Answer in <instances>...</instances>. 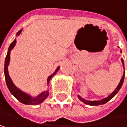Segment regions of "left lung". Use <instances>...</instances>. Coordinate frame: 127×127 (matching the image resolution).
Instances as JSON below:
<instances>
[{
	"mask_svg": "<svg viewBox=\"0 0 127 127\" xmlns=\"http://www.w3.org/2000/svg\"><path fill=\"white\" fill-rule=\"evenodd\" d=\"M121 63H122V64H123V66H124V60H123V59H121ZM124 75H125V71H124V75H123L122 78H121V81H120V82H119V84L118 87H116V89H115V90H114V91H113V92L108 97H107L104 98V99H100V100H87V99H85L82 98L81 96H79V95H78V97L79 98V99H80L81 102H84V103H85V104H87V105H103V104H105V103L108 102L110 99H111L113 97H114V96L118 93V92H119V89H121V87H122V84H123V83H124Z\"/></svg>",
	"mask_w": 127,
	"mask_h": 127,
	"instance_id": "obj_1",
	"label": "left lung"
}]
</instances>
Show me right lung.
<instances>
[{"mask_svg":"<svg viewBox=\"0 0 127 127\" xmlns=\"http://www.w3.org/2000/svg\"><path fill=\"white\" fill-rule=\"evenodd\" d=\"M22 30H20L17 33V36L19 35L21 32H22ZM17 43V40L16 39L14 40L9 46L8 47V52H7V55L6 57V60H5V64H4V74H5V79H6V85L8 87V89H9L10 92L17 99L19 102H21L23 104H25V105H39L41 102H43L44 101V99L47 97L49 95V92L48 90L45 91V92H43L42 93H40L39 95H38L37 97H32L29 95H28L27 93L22 92V90L19 89L17 87H16L13 81H11L10 76L8 75V66L9 64V62H10V52L11 51V49H13V48L14 47L15 44ZM60 69V67H58L57 68V70H55V72L52 74L51 75H49L48 77V79H47V84L49 83V81L50 79L53 77V75H54L56 74V73Z\"/></svg>","mask_w":127,"mask_h":127,"instance_id":"1","label":"right lung"}]
</instances>
